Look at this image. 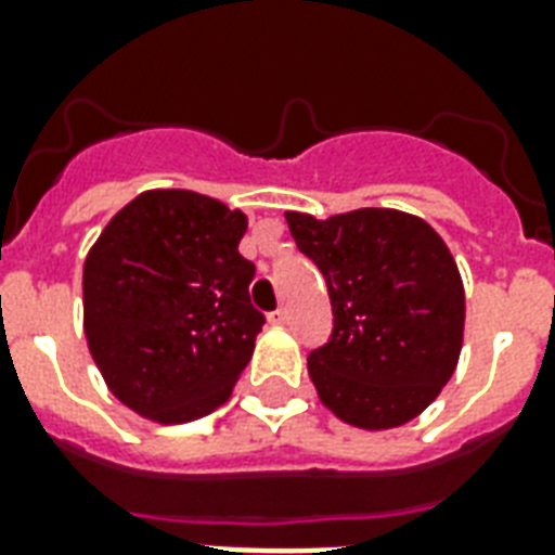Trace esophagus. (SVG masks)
Listing matches in <instances>:
<instances>
[{"label":"esophagus","instance_id":"esophagus-1","mask_svg":"<svg viewBox=\"0 0 555 555\" xmlns=\"http://www.w3.org/2000/svg\"><path fill=\"white\" fill-rule=\"evenodd\" d=\"M268 320L273 322V325H285V322H287V311H285V308H279V311L270 313Z\"/></svg>","mask_w":555,"mask_h":555}]
</instances>
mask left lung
I'll list each match as a JSON object with an SVG mask.
<instances>
[{"mask_svg":"<svg viewBox=\"0 0 555 555\" xmlns=\"http://www.w3.org/2000/svg\"><path fill=\"white\" fill-rule=\"evenodd\" d=\"M285 218L334 311L331 339L308 357L320 400L357 429L414 421L455 374L464 346V282L443 238L400 209Z\"/></svg>","mask_w":555,"mask_h":555,"instance_id":"left-lung-1","label":"left lung"}]
</instances>
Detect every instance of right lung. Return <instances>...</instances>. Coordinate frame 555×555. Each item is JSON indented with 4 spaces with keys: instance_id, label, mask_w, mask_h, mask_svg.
<instances>
[{
    "instance_id": "obj_1",
    "label": "right lung",
    "mask_w": 555,
    "mask_h": 555,
    "mask_svg": "<svg viewBox=\"0 0 555 555\" xmlns=\"http://www.w3.org/2000/svg\"><path fill=\"white\" fill-rule=\"evenodd\" d=\"M247 216L190 190H150L82 264V328L108 391L141 417L216 412L250 363L264 313L250 305Z\"/></svg>"
}]
</instances>
